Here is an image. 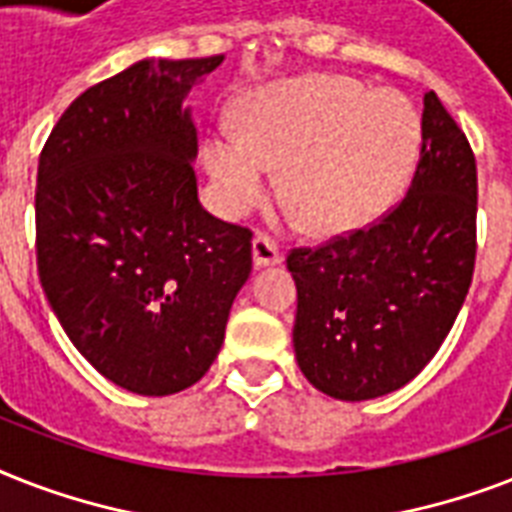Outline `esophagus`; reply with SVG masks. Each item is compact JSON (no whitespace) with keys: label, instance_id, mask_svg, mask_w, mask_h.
<instances>
[{"label":"esophagus","instance_id":"esophagus-1","mask_svg":"<svg viewBox=\"0 0 512 512\" xmlns=\"http://www.w3.org/2000/svg\"><path fill=\"white\" fill-rule=\"evenodd\" d=\"M252 263H255V268L279 265L281 263L279 247H276L273 241L265 239V236H257V239H252Z\"/></svg>","mask_w":512,"mask_h":512}]
</instances>
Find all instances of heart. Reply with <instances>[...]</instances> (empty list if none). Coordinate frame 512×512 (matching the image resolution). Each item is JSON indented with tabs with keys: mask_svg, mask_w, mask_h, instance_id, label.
<instances>
[{
	"mask_svg": "<svg viewBox=\"0 0 512 512\" xmlns=\"http://www.w3.org/2000/svg\"><path fill=\"white\" fill-rule=\"evenodd\" d=\"M422 146L412 100L353 76L308 74L257 90L241 132L217 127L201 148L212 199L241 217L265 199L271 170L316 236L372 223L404 191Z\"/></svg>",
	"mask_w": 512,
	"mask_h": 512,
	"instance_id": "obj_1",
	"label": "heart"
}]
</instances>
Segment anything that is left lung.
<instances>
[{"instance_id":"8db88e82","label":"left lung","mask_w":512,"mask_h":512,"mask_svg":"<svg viewBox=\"0 0 512 512\" xmlns=\"http://www.w3.org/2000/svg\"><path fill=\"white\" fill-rule=\"evenodd\" d=\"M476 156L425 95L412 185L388 215L316 249H292L300 372L340 401L404 388L446 340L476 265Z\"/></svg>"}]
</instances>
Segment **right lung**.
I'll return each mask as SVG.
<instances>
[{
  "instance_id": "right-lung-1",
  "label": "right lung",
  "mask_w": 512,
  "mask_h": 512,
  "mask_svg": "<svg viewBox=\"0 0 512 512\" xmlns=\"http://www.w3.org/2000/svg\"><path fill=\"white\" fill-rule=\"evenodd\" d=\"M223 55L138 60L84 90L39 156L36 268L60 327L138 396L199 382L252 271L249 228L199 204L183 100Z\"/></svg>"
}]
</instances>
